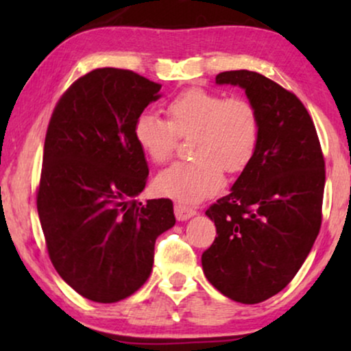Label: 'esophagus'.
Returning a JSON list of instances; mask_svg holds the SVG:
<instances>
[{
  "label": "esophagus",
  "mask_w": 351,
  "mask_h": 351,
  "mask_svg": "<svg viewBox=\"0 0 351 351\" xmlns=\"http://www.w3.org/2000/svg\"><path fill=\"white\" fill-rule=\"evenodd\" d=\"M174 213H176V217L177 220H180V222H185V220H189L196 215V210L193 208H190V206H185V204H176L174 206Z\"/></svg>",
  "instance_id": "esophagus-1"
}]
</instances>
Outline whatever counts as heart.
Segmentation results:
<instances>
[{
	"label": "heart",
	"instance_id": "obj_1",
	"mask_svg": "<svg viewBox=\"0 0 351 351\" xmlns=\"http://www.w3.org/2000/svg\"><path fill=\"white\" fill-rule=\"evenodd\" d=\"M169 121L143 112L134 123V141L152 162L161 165L174 152L177 136L190 137L193 161H179L155 179L156 193L182 203H198L223 184V169L237 174L256 155L261 118L243 97L191 88L169 100Z\"/></svg>",
	"mask_w": 351,
	"mask_h": 351
}]
</instances>
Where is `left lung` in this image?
<instances>
[{"label": "left lung", "mask_w": 351, "mask_h": 351, "mask_svg": "<svg viewBox=\"0 0 351 351\" xmlns=\"http://www.w3.org/2000/svg\"><path fill=\"white\" fill-rule=\"evenodd\" d=\"M215 83L244 89L258 112L261 138L230 193L206 210L217 238L201 263L225 297L258 304L289 285L313 247L324 158L308 112L289 90L249 70L223 71Z\"/></svg>", "instance_id": "obj_1"}]
</instances>
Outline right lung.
Returning <instances> with one entry per match:
<instances>
[{"instance_id": "obj_1", "label": "right lung", "mask_w": 351, "mask_h": 351, "mask_svg": "<svg viewBox=\"0 0 351 351\" xmlns=\"http://www.w3.org/2000/svg\"><path fill=\"white\" fill-rule=\"evenodd\" d=\"M161 84L97 69L62 95L46 132L36 208L51 262L86 299L113 304L145 285L156 238L174 227L171 199L134 201L148 165L134 123Z\"/></svg>"}]
</instances>
